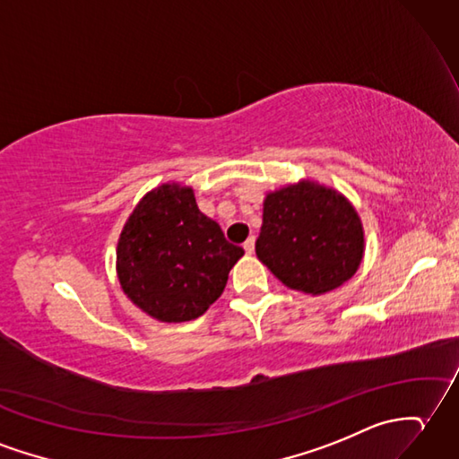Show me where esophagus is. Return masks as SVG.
Masks as SVG:
<instances>
[{
  "instance_id": "34e87169",
  "label": "esophagus",
  "mask_w": 459,
  "mask_h": 459,
  "mask_svg": "<svg viewBox=\"0 0 459 459\" xmlns=\"http://www.w3.org/2000/svg\"><path fill=\"white\" fill-rule=\"evenodd\" d=\"M254 247H255L254 237H250L247 242H244V250H247V254H254Z\"/></svg>"
}]
</instances>
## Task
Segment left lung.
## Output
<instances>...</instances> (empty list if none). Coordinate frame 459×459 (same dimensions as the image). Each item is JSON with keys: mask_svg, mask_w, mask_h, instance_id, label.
I'll use <instances>...</instances> for the list:
<instances>
[{"mask_svg": "<svg viewBox=\"0 0 459 459\" xmlns=\"http://www.w3.org/2000/svg\"><path fill=\"white\" fill-rule=\"evenodd\" d=\"M255 255L290 290L321 295L358 272L364 227L342 194L303 179L265 195Z\"/></svg>", "mask_w": 459, "mask_h": 459, "instance_id": "1", "label": "left lung"}]
</instances>
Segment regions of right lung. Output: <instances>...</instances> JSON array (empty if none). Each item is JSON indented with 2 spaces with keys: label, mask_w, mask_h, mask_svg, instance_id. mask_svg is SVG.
Returning a JSON list of instances; mask_svg holds the SVG:
<instances>
[{
  "label": "right lung",
  "mask_w": 459,
  "mask_h": 459,
  "mask_svg": "<svg viewBox=\"0 0 459 459\" xmlns=\"http://www.w3.org/2000/svg\"><path fill=\"white\" fill-rule=\"evenodd\" d=\"M242 254L199 211L194 189L162 184L126 219L117 244V275L125 295L146 315L186 323L219 299Z\"/></svg>",
  "instance_id": "obj_1"
}]
</instances>
